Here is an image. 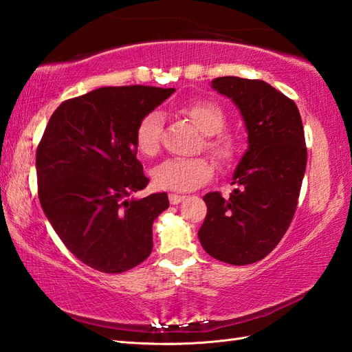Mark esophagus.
Instances as JSON below:
<instances>
[{"label": "esophagus", "mask_w": 352, "mask_h": 352, "mask_svg": "<svg viewBox=\"0 0 352 352\" xmlns=\"http://www.w3.org/2000/svg\"><path fill=\"white\" fill-rule=\"evenodd\" d=\"M186 197L184 195H178V193H169V203L170 204H180L182 201H184Z\"/></svg>", "instance_id": "34e87169"}]
</instances>
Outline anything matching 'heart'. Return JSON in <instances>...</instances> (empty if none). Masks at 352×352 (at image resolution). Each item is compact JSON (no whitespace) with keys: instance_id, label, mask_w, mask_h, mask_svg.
I'll return each mask as SVG.
<instances>
[{"instance_id":"heart-1","label":"heart","mask_w":352,"mask_h":352,"mask_svg":"<svg viewBox=\"0 0 352 352\" xmlns=\"http://www.w3.org/2000/svg\"><path fill=\"white\" fill-rule=\"evenodd\" d=\"M182 113L204 134V149L219 168H230L241 153V142L227 126V113L218 102L197 100L184 104ZM163 131V115L153 110L140 119L136 126V148L142 155L154 157L160 151ZM213 164L206 157L192 159H168L151 170L153 182L160 189L192 190L203 186L213 177Z\"/></svg>"}]
</instances>
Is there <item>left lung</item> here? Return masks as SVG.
<instances>
[{
  "label": "left lung",
  "mask_w": 352,
  "mask_h": 352,
  "mask_svg": "<svg viewBox=\"0 0 352 352\" xmlns=\"http://www.w3.org/2000/svg\"><path fill=\"white\" fill-rule=\"evenodd\" d=\"M212 83L241 109L248 151L230 198L221 192L204 197L207 216L198 236L208 256L251 265L278 245L294 219L307 164L302 121L294 100L266 81L219 77Z\"/></svg>",
  "instance_id": "left-lung-1"
}]
</instances>
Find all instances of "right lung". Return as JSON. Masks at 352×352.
<instances>
[{
    "label": "right lung",
    "instance_id": "right-lung-1",
    "mask_svg": "<svg viewBox=\"0 0 352 352\" xmlns=\"http://www.w3.org/2000/svg\"><path fill=\"white\" fill-rule=\"evenodd\" d=\"M174 91L110 86L66 100L37 145L43 212L66 248L96 271L125 272L153 251V222L169 201L166 192L129 199L149 183L134 134Z\"/></svg>",
    "mask_w": 352,
    "mask_h": 352
}]
</instances>
